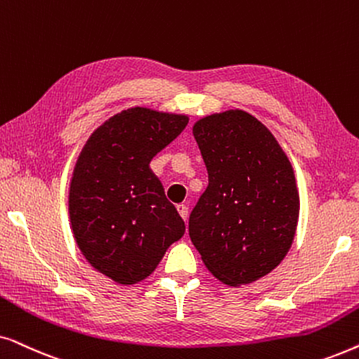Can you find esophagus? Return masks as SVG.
Segmentation results:
<instances>
[{"label":"esophagus","instance_id":"1","mask_svg":"<svg viewBox=\"0 0 359 359\" xmlns=\"http://www.w3.org/2000/svg\"><path fill=\"white\" fill-rule=\"evenodd\" d=\"M176 209H178V214L181 215V219L183 220L188 219V208H186L184 204H178L176 205Z\"/></svg>","mask_w":359,"mask_h":359}]
</instances>
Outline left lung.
Listing matches in <instances>:
<instances>
[{
	"label": "left lung",
	"instance_id": "1",
	"mask_svg": "<svg viewBox=\"0 0 359 359\" xmlns=\"http://www.w3.org/2000/svg\"><path fill=\"white\" fill-rule=\"evenodd\" d=\"M193 134L209 184L191 210V242L222 283L257 281L281 263L296 233L292 166L271 132L245 111L204 117Z\"/></svg>",
	"mask_w": 359,
	"mask_h": 359
}]
</instances>
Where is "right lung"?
I'll list each match as a JSON object with an SVG mask.
<instances>
[{
    "label": "right lung",
    "instance_id": "add662e5",
    "mask_svg": "<svg viewBox=\"0 0 359 359\" xmlns=\"http://www.w3.org/2000/svg\"><path fill=\"white\" fill-rule=\"evenodd\" d=\"M186 126V116L132 107L97 127L83 147L70 184L72 229L91 266L112 281L145 279L184 235L183 219L149 165Z\"/></svg>",
    "mask_w": 359,
    "mask_h": 359
}]
</instances>
